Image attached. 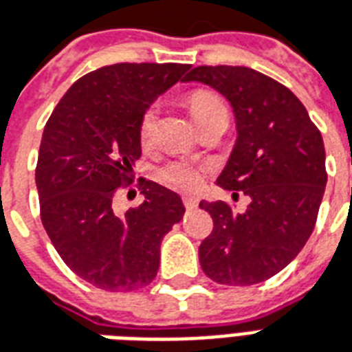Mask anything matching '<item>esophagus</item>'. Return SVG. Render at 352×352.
<instances>
[{
    "mask_svg": "<svg viewBox=\"0 0 352 352\" xmlns=\"http://www.w3.org/2000/svg\"><path fill=\"white\" fill-rule=\"evenodd\" d=\"M183 203H184V207L188 210H194L197 209V205H199V201H197V197L194 196H184L183 197Z\"/></svg>",
    "mask_w": 352,
    "mask_h": 352,
    "instance_id": "obj_1",
    "label": "esophagus"
}]
</instances>
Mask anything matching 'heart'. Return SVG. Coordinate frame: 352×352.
Masks as SVG:
<instances>
[{
    "mask_svg": "<svg viewBox=\"0 0 352 352\" xmlns=\"http://www.w3.org/2000/svg\"><path fill=\"white\" fill-rule=\"evenodd\" d=\"M188 108L197 126L205 123V121H209L210 117L222 116V113L228 116L220 96H216L214 93H209V91L192 93L188 98ZM155 106L143 111L142 119H140V126H138L140 142L142 143H147L151 140V134H153V129H155ZM205 173H207V166H203V164L192 162V160H173V162L166 164L158 171V177H160L162 183L169 184L171 188L190 192V190H196L201 186Z\"/></svg>",
    "mask_w": 352,
    "mask_h": 352,
    "instance_id": "b5f03b06",
    "label": "heart"
}]
</instances>
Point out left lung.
<instances>
[{
    "mask_svg": "<svg viewBox=\"0 0 352 352\" xmlns=\"http://www.w3.org/2000/svg\"><path fill=\"white\" fill-rule=\"evenodd\" d=\"M184 82L210 85L231 104L236 142L216 184L250 197L242 214L226 201L199 203L214 222L199 246L203 272L222 285L265 282L315 228L327 186L321 132L285 85L248 67L203 65Z\"/></svg>",
    "mask_w": 352,
    "mask_h": 352,
    "instance_id": "left-lung-1",
    "label": "left lung"
}]
</instances>
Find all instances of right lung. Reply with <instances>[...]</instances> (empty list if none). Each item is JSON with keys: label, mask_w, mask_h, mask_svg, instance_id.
<instances>
[{"label": "right lung", "mask_w": 352, "mask_h": 352, "mask_svg": "<svg viewBox=\"0 0 352 352\" xmlns=\"http://www.w3.org/2000/svg\"><path fill=\"white\" fill-rule=\"evenodd\" d=\"M190 65L117 63L96 69L63 95L44 126L35 183L41 220L74 274L104 291L155 280L160 244L183 220L175 192L140 179L143 203L117 214L113 197L132 183L142 156L140 119Z\"/></svg>", "instance_id": "obj_1"}]
</instances>
